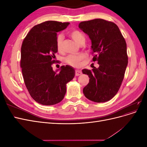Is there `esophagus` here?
I'll list each match as a JSON object with an SVG mask.
<instances>
[{
    "instance_id": "34e87169",
    "label": "esophagus",
    "mask_w": 147,
    "mask_h": 147,
    "mask_svg": "<svg viewBox=\"0 0 147 147\" xmlns=\"http://www.w3.org/2000/svg\"><path fill=\"white\" fill-rule=\"evenodd\" d=\"M82 75V72L80 70H75V75H76V76H79V75Z\"/></svg>"
}]
</instances>
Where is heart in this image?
Wrapping results in <instances>:
<instances>
[{
  "label": "heart",
  "instance_id": "b5f03b06",
  "mask_svg": "<svg viewBox=\"0 0 147 147\" xmlns=\"http://www.w3.org/2000/svg\"><path fill=\"white\" fill-rule=\"evenodd\" d=\"M70 36L72 37L74 40L78 45L85 40L84 35L80 31L77 30H73L69 33ZM63 40L64 36L62 34L57 35L56 38V48L59 51L63 50ZM84 57L82 55H70L67 56L65 59V61L67 64L74 67H78L81 64L82 61Z\"/></svg>",
  "mask_w": 147,
  "mask_h": 147
}]
</instances>
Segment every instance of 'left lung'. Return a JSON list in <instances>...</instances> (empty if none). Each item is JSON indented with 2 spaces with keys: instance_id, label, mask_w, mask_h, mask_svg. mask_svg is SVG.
<instances>
[{
  "instance_id": "8db88e82",
  "label": "left lung",
  "mask_w": 147,
  "mask_h": 147,
  "mask_svg": "<svg viewBox=\"0 0 147 147\" xmlns=\"http://www.w3.org/2000/svg\"><path fill=\"white\" fill-rule=\"evenodd\" d=\"M78 27L90 37L92 61L99 64L92 70H82L90 78L83 94L95 102L109 101L118 92L127 65L125 40L117 24L102 19L81 22Z\"/></svg>"
}]
</instances>
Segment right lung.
Returning a JSON list of instances; mask_svg holds the SVG:
<instances>
[{"mask_svg":"<svg viewBox=\"0 0 147 147\" xmlns=\"http://www.w3.org/2000/svg\"><path fill=\"white\" fill-rule=\"evenodd\" d=\"M69 24L43 22L30 29L22 44L20 65L24 83L32 99L42 105L60 102L65 94L67 83L75 76V69L70 65H63L56 71L52 67L57 52V33Z\"/></svg>","mask_w":147,"mask_h":147,"instance_id":"1","label":"right lung"}]
</instances>
